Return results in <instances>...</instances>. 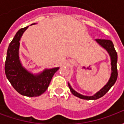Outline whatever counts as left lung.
Returning a JSON list of instances; mask_svg holds the SVG:
<instances>
[{"label": "left lung", "instance_id": "8db88e82", "mask_svg": "<svg viewBox=\"0 0 124 124\" xmlns=\"http://www.w3.org/2000/svg\"><path fill=\"white\" fill-rule=\"evenodd\" d=\"M96 41L98 43L105 48L108 52L110 58H111V66H112V73L111 76L109 78V80L108 82V83L102 88L98 91L93 96H83L80 93H78L71 87L70 84L68 83V86L70 88V92L72 93L73 95H74L76 97H78L79 98L84 99V100H97V99L101 98L104 96L106 93L109 91V90L112 86H114L115 82H116L117 78V52L114 48V46L113 44V42L109 40H104V39H96Z\"/></svg>", "mask_w": 124, "mask_h": 124}]
</instances>
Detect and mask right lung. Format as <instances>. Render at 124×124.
<instances>
[{"label":"right lung","mask_w":124,"mask_h":124,"mask_svg":"<svg viewBox=\"0 0 124 124\" xmlns=\"http://www.w3.org/2000/svg\"><path fill=\"white\" fill-rule=\"evenodd\" d=\"M28 27L20 29L10 43L4 70L7 79L18 93L28 97H36L40 96L47 90L52 76L59 68L46 69L42 72L34 75L22 66L19 59L20 40Z\"/></svg>","instance_id":"add662e5"}]
</instances>
